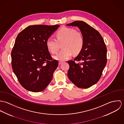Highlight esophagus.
<instances>
[{"label": "esophagus", "instance_id": "obj_1", "mask_svg": "<svg viewBox=\"0 0 124 124\" xmlns=\"http://www.w3.org/2000/svg\"><path fill=\"white\" fill-rule=\"evenodd\" d=\"M63 63V62H59V64H62Z\"/></svg>", "mask_w": 124, "mask_h": 124}]
</instances>
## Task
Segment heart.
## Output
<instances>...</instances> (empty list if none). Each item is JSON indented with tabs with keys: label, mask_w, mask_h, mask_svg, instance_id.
Segmentation results:
<instances>
[{
	"label": "heart",
	"mask_w": 124,
	"mask_h": 124,
	"mask_svg": "<svg viewBox=\"0 0 124 124\" xmlns=\"http://www.w3.org/2000/svg\"><path fill=\"white\" fill-rule=\"evenodd\" d=\"M56 39L52 37L46 40V46L52 53H56L58 51L60 44H62V50L53 56L60 61L68 59L73 53L78 54L82 51L84 44V39L82 33L71 28L63 27L56 33Z\"/></svg>",
	"instance_id": "obj_1"
}]
</instances>
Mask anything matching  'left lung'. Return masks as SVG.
Returning a JSON list of instances; mask_svg holds the SVG:
<instances>
[{"label":"left lung","instance_id":"obj_1","mask_svg":"<svg viewBox=\"0 0 124 124\" xmlns=\"http://www.w3.org/2000/svg\"><path fill=\"white\" fill-rule=\"evenodd\" d=\"M67 25L77 27L84 39L82 51L73 61H68V77L77 87L87 88L98 82L106 65V44L99 32L84 21H75Z\"/></svg>","mask_w":124,"mask_h":124}]
</instances>
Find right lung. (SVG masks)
Here are the masks:
<instances>
[{
  "mask_svg": "<svg viewBox=\"0 0 124 124\" xmlns=\"http://www.w3.org/2000/svg\"><path fill=\"white\" fill-rule=\"evenodd\" d=\"M59 27L30 26L17 36L11 53V65L18 82L25 89L40 92L51 82L58 62L52 57L46 40Z\"/></svg>",
  "mask_w": 124,
  "mask_h": 124,
  "instance_id": "obj_1",
  "label": "right lung"
}]
</instances>
